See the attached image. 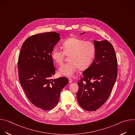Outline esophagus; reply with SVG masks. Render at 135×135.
<instances>
[{"mask_svg":"<svg viewBox=\"0 0 135 135\" xmlns=\"http://www.w3.org/2000/svg\"><path fill=\"white\" fill-rule=\"evenodd\" d=\"M68 80H69V82L70 83H72L73 82V80L71 79H70V78H68Z\"/></svg>","mask_w":135,"mask_h":135,"instance_id":"34e87169","label":"esophagus"}]
</instances>
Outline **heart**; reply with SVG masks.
I'll return each mask as SVG.
<instances>
[{"instance_id": "b5f03b06", "label": "heart", "mask_w": 135, "mask_h": 135, "mask_svg": "<svg viewBox=\"0 0 135 135\" xmlns=\"http://www.w3.org/2000/svg\"><path fill=\"white\" fill-rule=\"evenodd\" d=\"M62 47L63 51L55 47L51 52L52 60L58 65L62 64L66 55H69V62L58 69L60 75L71 77L78 68L81 70L88 68L94 58L95 46L91 42L71 37L62 43Z\"/></svg>"}]
</instances>
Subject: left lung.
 Segmentation results:
<instances>
[{
  "mask_svg": "<svg viewBox=\"0 0 135 135\" xmlns=\"http://www.w3.org/2000/svg\"><path fill=\"white\" fill-rule=\"evenodd\" d=\"M93 42L94 59L83 73L77 93L80 105L88 111L97 110L106 102L118 75L117 59L112 45L107 40Z\"/></svg>",
  "mask_w": 135,
  "mask_h": 135,
  "instance_id": "obj_1",
  "label": "left lung"
}]
</instances>
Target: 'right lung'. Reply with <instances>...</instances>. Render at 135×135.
Listing matches in <instances>:
<instances>
[{
    "label": "right lung",
    "mask_w": 135,
    "mask_h": 135,
    "mask_svg": "<svg viewBox=\"0 0 135 135\" xmlns=\"http://www.w3.org/2000/svg\"><path fill=\"white\" fill-rule=\"evenodd\" d=\"M60 36L55 32L30 36L22 44L18 56L20 82L31 103L43 110L56 106L61 90L69 82L65 77L51 79L55 71L51 52Z\"/></svg>",
    "instance_id": "right-lung-1"
}]
</instances>
